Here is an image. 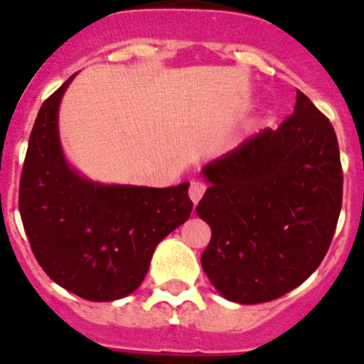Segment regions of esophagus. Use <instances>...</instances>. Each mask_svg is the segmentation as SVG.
<instances>
[{"mask_svg": "<svg viewBox=\"0 0 364 364\" xmlns=\"http://www.w3.org/2000/svg\"><path fill=\"white\" fill-rule=\"evenodd\" d=\"M205 191V184L204 182H198V180H193L191 184H189V198L193 200V204H198V200L202 198Z\"/></svg>", "mask_w": 364, "mask_h": 364, "instance_id": "34e87169", "label": "esophagus"}]
</instances>
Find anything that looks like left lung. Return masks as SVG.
Wrapping results in <instances>:
<instances>
[{
    "instance_id": "obj_1",
    "label": "left lung",
    "mask_w": 364,
    "mask_h": 364,
    "mask_svg": "<svg viewBox=\"0 0 364 364\" xmlns=\"http://www.w3.org/2000/svg\"><path fill=\"white\" fill-rule=\"evenodd\" d=\"M210 188L197 215L210 224L202 269L239 304L288 294L319 268L343 204L332 124L297 91L294 114L202 169Z\"/></svg>"
}]
</instances>
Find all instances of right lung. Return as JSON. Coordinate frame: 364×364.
I'll return each instance as SVG.
<instances>
[{
    "instance_id": "add662e5",
    "label": "right lung",
    "mask_w": 364,
    "mask_h": 364,
    "mask_svg": "<svg viewBox=\"0 0 364 364\" xmlns=\"http://www.w3.org/2000/svg\"><path fill=\"white\" fill-rule=\"evenodd\" d=\"M74 74L38 112L19 180V213L43 272L87 301H117L146 279L154 247L193 210L188 182L104 186L70 169L58 105Z\"/></svg>"
}]
</instances>
